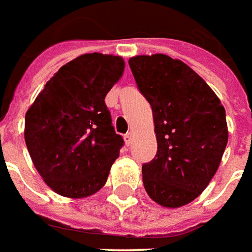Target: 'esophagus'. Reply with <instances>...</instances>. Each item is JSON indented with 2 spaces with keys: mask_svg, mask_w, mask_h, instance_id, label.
Returning a JSON list of instances; mask_svg holds the SVG:
<instances>
[{
  "mask_svg": "<svg viewBox=\"0 0 252 252\" xmlns=\"http://www.w3.org/2000/svg\"><path fill=\"white\" fill-rule=\"evenodd\" d=\"M131 141H133V133H127V134H125V143H126V146H130V144H131Z\"/></svg>",
  "mask_w": 252,
  "mask_h": 252,
  "instance_id": "obj_1",
  "label": "esophagus"
}]
</instances>
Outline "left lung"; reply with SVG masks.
Segmentation results:
<instances>
[{"label": "left lung", "instance_id": "8db88e82", "mask_svg": "<svg viewBox=\"0 0 252 252\" xmlns=\"http://www.w3.org/2000/svg\"><path fill=\"white\" fill-rule=\"evenodd\" d=\"M129 65L153 108L158 143L143 165L150 198L166 208L191 202L217 173L227 144L226 112L204 79L185 62L163 54L137 55Z\"/></svg>", "mask_w": 252, "mask_h": 252}]
</instances>
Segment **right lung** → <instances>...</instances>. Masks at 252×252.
<instances>
[{
    "label": "right lung",
    "mask_w": 252,
    "mask_h": 252,
    "mask_svg": "<svg viewBox=\"0 0 252 252\" xmlns=\"http://www.w3.org/2000/svg\"><path fill=\"white\" fill-rule=\"evenodd\" d=\"M123 70L122 57L80 55L52 76L28 109L25 141L30 158L59 195L84 198L105 185L123 146L105 95Z\"/></svg>",
    "instance_id": "obj_1"
}]
</instances>
